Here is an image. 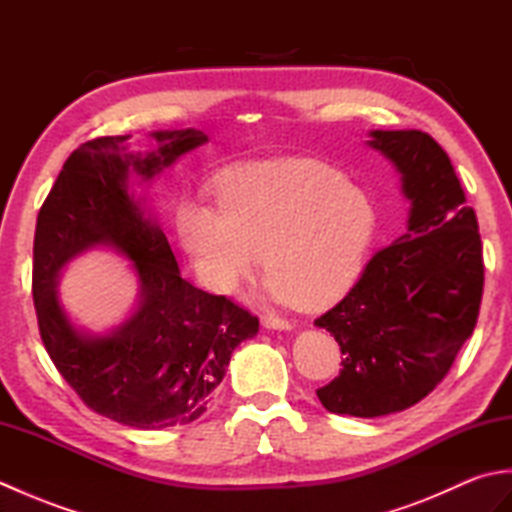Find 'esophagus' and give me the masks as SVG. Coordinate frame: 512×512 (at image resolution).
<instances>
[{"instance_id": "esophagus-1", "label": "esophagus", "mask_w": 512, "mask_h": 512, "mask_svg": "<svg viewBox=\"0 0 512 512\" xmlns=\"http://www.w3.org/2000/svg\"><path fill=\"white\" fill-rule=\"evenodd\" d=\"M262 325L266 330H292L290 321L277 317V314H262Z\"/></svg>"}]
</instances>
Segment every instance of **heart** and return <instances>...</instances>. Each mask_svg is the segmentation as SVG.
I'll return each instance as SVG.
<instances>
[{
  "label": "heart",
  "instance_id": "1",
  "mask_svg": "<svg viewBox=\"0 0 512 512\" xmlns=\"http://www.w3.org/2000/svg\"><path fill=\"white\" fill-rule=\"evenodd\" d=\"M217 198L220 206H187L180 233L206 284L224 295L264 259L270 297L321 306L356 277L378 228L372 195L317 158L246 162L226 173Z\"/></svg>",
  "mask_w": 512,
  "mask_h": 512
}]
</instances>
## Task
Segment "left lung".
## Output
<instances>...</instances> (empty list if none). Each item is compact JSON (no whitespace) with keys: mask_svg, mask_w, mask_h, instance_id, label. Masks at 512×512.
<instances>
[{"mask_svg":"<svg viewBox=\"0 0 512 512\" xmlns=\"http://www.w3.org/2000/svg\"><path fill=\"white\" fill-rule=\"evenodd\" d=\"M369 136L400 173L411 202L407 233L380 248L354 288L314 321L343 354L339 376L317 396L328 411L356 418L429 396L473 334L484 290L477 217L447 151L418 129Z\"/></svg>","mask_w":512,"mask_h":512,"instance_id":"1","label":"left lung"}]
</instances>
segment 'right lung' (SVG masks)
I'll list each match as a JSON object with an SVG mask.
<instances>
[{
    "label": "right lung",
    "mask_w": 512,
    "mask_h": 512,
    "mask_svg": "<svg viewBox=\"0 0 512 512\" xmlns=\"http://www.w3.org/2000/svg\"><path fill=\"white\" fill-rule=\"evenodd\" d=\"M151 136L158 147L147 154H129V136L74 149L37 215L32 248V299L54 367L92 411L134 429L200 418L235 347L259 330L248 310L180 275L162 228L129 193V173L149 182L209 138L198 129ZM94 245L125 254L141 288L133 317L110 335L76 329L56 295L62 266Z\"/></svg>",
    "instance_id": "add662e5"
}]
</instances>
